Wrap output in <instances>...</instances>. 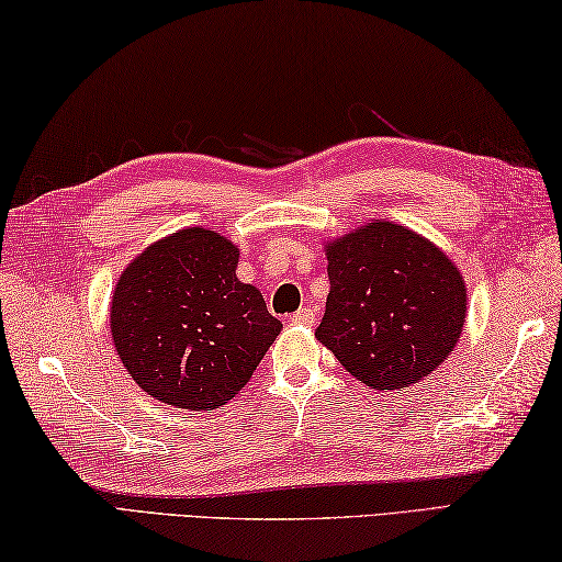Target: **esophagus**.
I'll list each match as a JSON object with an SVG mask.
<instances>
[{
	"label": "esophagus",
	"instance_id": "esophagus-1",
	"mask_svg": "<svg viewBox=\"0 0 562 562\" xmlns=\"http://www.w3.org/2000/svg\"><path fill=\"white\" fill-rule=\"evenodd\" d=\"M313 321H316V313L311 308H299L291 316V323H296V326H313Z\"/></svg>",
	"mask_w": 562,
	"mask_h": 562
}]
</instances>
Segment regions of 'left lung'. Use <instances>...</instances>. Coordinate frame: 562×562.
Returning <instances> with one entry per match:
<instances>
[{"instance_id":"obj_1","label":"left lung","mask_w":562,"mask_h":562,"mask_svg":"<svg viewBox=\"0 0 562 562\" xmlns=\"http://www.w3.org/2000/svg\"><path fill=\"white\" fill-rule=\"evenodd\" d=\"M330 293L316 338L370 390L425 380L457 348L467 283L427 236L370 220L323 244Z\"/></svg>"}]
</instances>
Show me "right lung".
I'll return each mask as SVG.
<instances>
[{
  "label": "right lung",
  "instance_id": "right-lung-1",
  "mask_svg": "<svg viewBox=\"0 0 562 562\" xmlns=\"http://www.w3.org/2000/svg\"><path fill=\"white\" fill-rule=\"evenodd\" d=\"M239 249L206 226L153 241L111 296V338L137 387L206 412L239 395L281 333L261 291L236 279Z\"/></svg>",
  "mask_w": 562,
  "mask_h": 562
}]
</instances>
